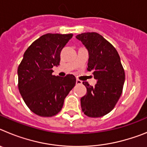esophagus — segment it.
<instances>
[{
	"label": "esophagus",
	"mask_w": 147,
	"mask_h": 147,
	"mask_svg": "<svg viewBox=\"0 0 147 147\" xmlns=\"http://www.w3.org/2000/svg\"><path fill=\"white\" fill-rule=\"evenodd\" d=\"M76 85H81L82 83V81H81V80H76Z\"/></svg>",
	"instance_id": "obj_1"
}]
</instances>
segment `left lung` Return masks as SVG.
Instances as JSON below:
<instances>
[{
    "label": "left lung",
    "instance_id": "8db88e82",
    "mask_svg": "<svg viewBox=\"0 0 147 147\" xmlns=\"http://www.w3.org/2000/svg\"><path fill=\"white\" fill-rule=\"evenodd\" d=\"M89 53L87 70L93 71L95 86L87 82L83 85L86 94L81 98L82 112L90 118L107 115L115 107L123 90L125 74L119 53L112 44L96 32L78 34Z\"/></svg>",
    "mask_w": 147,
    "mask_h": 147
}]
</instances>
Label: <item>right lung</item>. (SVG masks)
Masks as SVG:
<instances>
[{
    "label": "right lung",
    "mask_w": 147,
    "mask_h": 147,
    "mask_svg": "<svg viewBox=\"0 0 147 147\" xmlns=\"http://www.w3.org/2000/svg\"><path fill=\"white\" fill-rule=\"evenodd\" d=\"M73 34H46L27 49L18 66V89L30 110L51 117L62 110L64 100L76 85V77L52 75L60 62V53Z\"/></svg>",
    "instance_id": "add662e5"
}]
</instances>
